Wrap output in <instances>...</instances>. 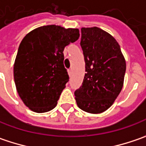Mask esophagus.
Listing matches in <instances>:
<instances>
[{
    "instance_id": "esophagus-1",
    "label": "esophagus",
    "mask_w": 146,
    "mask_h": 146,
    "mask_svg": "<svg viewBox=\"0 0 146 146\" xmlns=\"http://www.w3.org/2000/svg\"><path fill=\"white\" fill-rule=\"evenodd\" d=\"M68 75L71 77V76H72V69H71V68H70V69H68Z\"/></svg>"
}]
</instances>
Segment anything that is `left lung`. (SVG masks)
<instances>
[{"mask_svg":"<svg viewBox=\"0 0 146 146\" xmlns=\"http://www.w3.org/2000/svg\"><path fill=\"white\" fill-rule=\"evenodd\" d=\"M81 47L85 60L82 84L74 92L77 105L91 113L108 110L121 92L126 62L117 41L102 29H81Z\"/></svg>","mask_w":146,"mask_h":146,"instance_id":"left-lung-1","label":"left lung"}]
</instances>
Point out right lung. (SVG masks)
Returning a JSON list of instances; mask_svg holds the SVG:
<instances>
[{"instance_id": "right-lung-1", "label": "right lung", "mask_w": 146, "mask_h": 146, "mask_svg": "<svg viewBox=\"0 0 146 146\" xmlns=\"http://www.w3.org/2000/svg\"><path fill=\"white\" fill-rule=\"evenodd\" d=\"M79 36L78 29L47 25L23 37L14 64V78L20 98L31 110L45 113L56 106L69 79L63 51Z\"/></svg>"}]
</instances>
